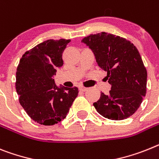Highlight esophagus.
Segmentation results:
<instances>
[{"label":"esophagus","mask_w":159,"mask_h":159,"mask_svg":"<svg viewBox=\"0 0 159 159\" xmlns=\"http://www.w3.org/2000/svg\"><path fill=\"white\" fill-rule=\"evenodd\" d=\"M80 90L82 91V92H85V91L88 90V88H85V87L80 86Z\"/></svg>","instance_id":"obj_1"}]
</instances>
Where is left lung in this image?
Masks as SVG:
<instances>
[{"label": "left lung", "mask_w": 159, "mask_h": 159, "mask_svg": "<svg viewBox=\"0 0 159 159\" xmlns=\"http://www.w3.org/2000/svg\"><path fill=\"white\" fill-rule=\"evenodd\" d=\"M82 42L93 50L111 84L109 93H101L93 104L96 111L110 120L132 116L146 96L147 83V70L137 47L125 38L105 32L90 34Z\"/></svg>", "instance_id": "left-lung-1"}]
</instances>
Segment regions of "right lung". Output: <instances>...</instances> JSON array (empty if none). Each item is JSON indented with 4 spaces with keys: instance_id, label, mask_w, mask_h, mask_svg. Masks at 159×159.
<instances>
[{
    "instance_id": "1",
    "label": "right lung",
    "mask_w": 159,
    "mask_h": 159,
    "mask_svg": "<svg viewBox=\"0 0 159 159\" xmlns=\"http://www.w3.org/2000/svg\"><path fill=\"white\" fill-rule=\"evenodd\" d=\"M70 39H49L22 55L16 73L19 102L32 120L53 125L66 117L75 99L76 87H57L53 79L63 66V51Z\"/></svg>"
}]
</instances>
